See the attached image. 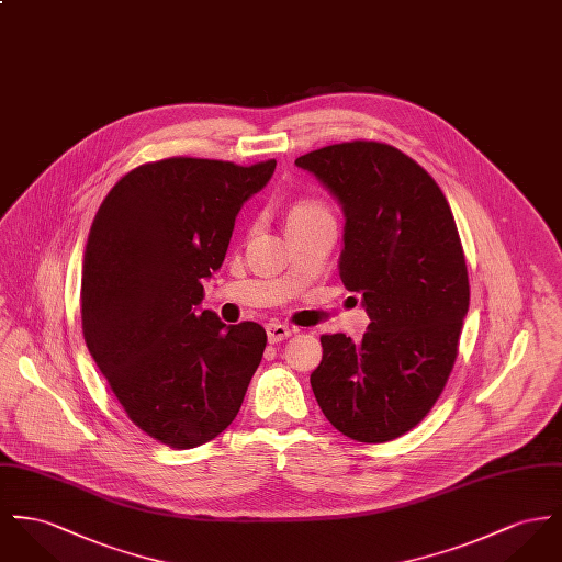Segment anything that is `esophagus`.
Here are the masks:
<instances>
[{
	"mask_svg": "<svg viewBox=\"0 0 562 562\" xmlns=\"http://www.w3.org/2000/svg\"><path fill=\"white\" fill-rule=\"evenodd\" d=\"M293 334H295V329L289 327V325H282V323H276V321L267 325V338H269L271 345H278V342L286 340Z\"/></svg>",
	"mask_w": 562,
	"mask_h": 562,
	"instance_id": "esophagus-1",
	"label": "esophagus"
}]
</instances>
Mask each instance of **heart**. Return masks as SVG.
<instances>
[{
  "label": "heart",
  "mask_w": 562,
  "mask_h": 562,
  "mask_svg": "<svg viewBox=\"0 0 562 562\" xmlns=\"http://www.w3.org/2000/svg\"><path fill=\"white\" fill-rule=\"evenodd\" d=\"M318 217H331L329 210L318 201V199H300L291 205L289 216H286V226L293 224H303L310 220H318Z\"/></svg>",
  "instance_id": "b5f03b06"
}]
</instances>
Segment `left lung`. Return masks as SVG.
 Wrapping results in <instances>:
<instances>
[{"mask_svg": "<svg viewBox=\"0 0 562 562\" xmlns=\"http://www.w3.org/2000/svg\"><path fill=\"white\" fill-rule=\"evenodd\" d=\"M295 165L342 205L340 278L370 316L359 345L321 336L310 385L336 430L387 442L430 413L458 357L471 300L458 226L430 173L387 143H338Z\"/></svg>", "mask_w": 562, "mask_h": 562, "instance_id": "1", "label": "left lung"}]
</instances>
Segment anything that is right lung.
I'll return each mask as SVG.
<instances>
[{"label":"right lung","instance_id":"right-lung-1","mask_svg":"<svg viewBox=\"0 0 562 562\" xmlns=\"http://www.w3.org/2000/svg\"><path fill=\"white\" fill-rule=\"evenodd\" d=\"M273 169L276 160L147 162L111 188L89 228L87 348L130 422L173 449L210 442L231 426L262 359L259 323L224 325L199 305L241 205Z\"/></svg>","mask_w":562,"mask_h":562}]
</instances>
